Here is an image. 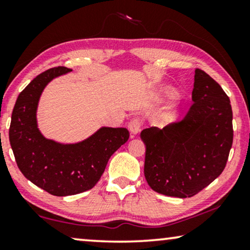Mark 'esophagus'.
Wrapping results in <instances>:
<instances>
[{
  "mask_svg": "<svg viewBox=\"0 0 250 250\" xmlns=\"http://www.w3.org/2000/svg\"><path fill=\"white\" fill-rule=\"evenodd\" d=\"M142 122L140 118H133L132 121L128 123V129L132 134H138V133L141 131Z\"/></svg>",
  "mask_w": 250,
  "mask_h": 250,
  "instance_id": "esophagus-1",
  "label": "esophagus"
}]
</instances>
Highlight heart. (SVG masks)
Segmentation results:
<instances>
[{"mask_svg":"<svg viewBox=\"0 0 250 250\" xmlns=\"http://www.w3.org/2000/svg\"><path fill=\"white\" fill-rule=\"evenodd\" d=\"M164 95L168 99H174V98H176L177 94H176V92L173 90V88L167 87V88H165V91H164Z\"/></svg>","mask_w":250,"mask_h":250,"instance_id":"obj_1","label":"heart"}]
</instances>
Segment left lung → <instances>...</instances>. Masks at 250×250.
Wrapping results in <instances>:
<instances>
[{"label": "left lung", "mask_w": 250, "mask_h": 250, "mask_svg": "<svg viewBox=\"0 0 250 250\" xmlns=\"http://www.w3.org/2000/svg\"><path fill=\"white\" fill-rule=\"evenodd\" d=\"M192 101L182 121L141 132L145 176L156 192L190 198L221 175L233 141L230 99L216 81L194 71Z\"/></svg>", "instance_id": "8db88e82"}]
</instances>
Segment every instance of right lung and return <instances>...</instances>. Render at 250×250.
I'll return each instance as SVG.
<instances>
[{"instance_id": "add662e5", "label": "right lung", "mask_w": 250, "mask_h": 250, "mask_svg": "<svg viewBox=\"0 0 250 250\" xmlns=\"http://www.w3.org/2000/svg\"><path fill=\"white\" fill-rule=\"evenodd\" d=\"M69 71V68L54 67L34 78L18 95L9 129L20 172L35 186L58 197L92 189L112 153L129 138L124 127H101L90 138L73 145L44 138L36 121L40 97L47 83Z\"/></svg>"}]
</instances>
